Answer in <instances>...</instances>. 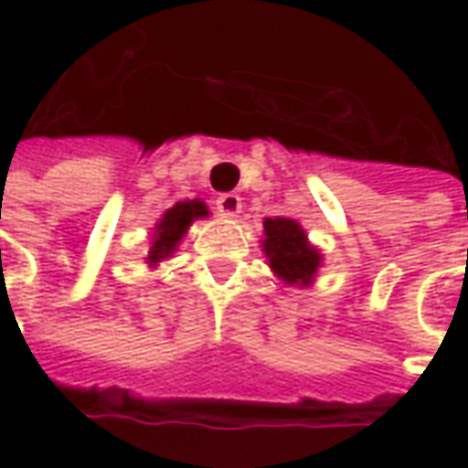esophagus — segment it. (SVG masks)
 I'll return each mask as SVG.
<instances>
[{"mask_svg": "<svg viewBox=\"0 0 468 468\" xmlns=\"http://www.w3.org/2000/svg\"><path fill=\"white\" fill-rule=\"evenodd\" d=\"M216 207H218V213H221L223 218H234L242 210V197L234 195V192H226V195L216 199Z\"/></svg>", "mask_w": 468, "mask_h": 468, "instance_id": "1", "label": "esophagus"}]
</instances>
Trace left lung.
<instances>
[{
	"label": "left lung",
	"mask_w": 468,
	"mask_h": 468,
	"mask_svg": "<svg viewBox=\"0 0 468 468\" xmlns=\"http://www.w3.org/2000/svg\"><path fill=\"white\" fill-rule=\"evenodd\" d=\"M261 247L273 276L287 287H311L324 266L321 250L311 245L308 231L294 218H266Z\"/></svg>",
	"instance_id": "1"
}]
</instances>
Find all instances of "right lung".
<instances>
[{"label": "right lung", "mask_w": 468, "mask_h": 468, "mask_svg": "<svg viewBox=\"0 0 468 468\" xmlns=\"http://www.w3.org/2000/svg\"><path fill=\"white\" fill-rule=\"evenodd\" d=\"M207 216H210V210H207V205L202 199H181V202H176L174 207H168L153 226L150 250L144 255V263L150 269H154L163 261L174 258V252L181 245V239L186 237L189 226L197 218H207Z\"/></svg>", "instance_id": "1"}]
</instances>
